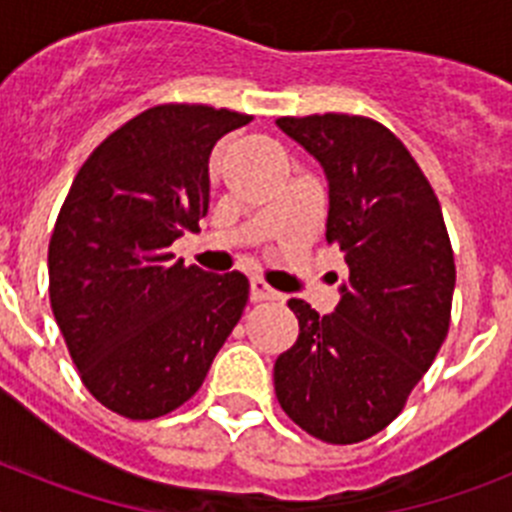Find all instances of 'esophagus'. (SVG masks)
<instances>
[{
  "label": "esophagus",
  "mask_w": 512,
  "mask_h": 512,
  "mask_svg": "<svg viewBox=\"0 0 512 512\" xmlns=\"http://www.w3.org/2000/svg\"><path fill=\"white\" fill-rule=\"evenodd\" d=\"M277 292L269 287L261 277L251 279V300L253 302H264V300H277Z\"/></svg>",
  "instance_id": "obj_1"
}]
</instances>
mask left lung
Segmentation results:
<instances>
[{
    "label": "left lung",
    "instance_id": "obj_1",
    "mask_svg": "<svg viewBox=\"0 0 512 512\" xmlns=\"http://www.w3.org/2000/svg\"><path fill=\"white\" fill-rule=\"evenodd\" d=\"M328 176L325 241L346 253L333 315L289 300L300 336L274 364L284 413L325 443L384 431L449 336L456 266L438 197L402 140L361 115L279 117Z\"/></svg>",
    "mask_w": 512,
    "mask_h": 512
}]
</instances>
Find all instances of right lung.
Returning <instances> with one entry per match:
<instances>
[{
  "instance_id": "obj_1",
  "label": "right lung",
  "mask_w": 512,
  "mask_h": 512,
  "mask_svg": "<svg viewBox=\"0 0 512 512\" xmlns=\"http://www.w3.org/2000/svg\"><path fill=\"white\" fill-rule=\"evenodd\" d=\"M246 112L156 104L99 143L48 243V295L81 382L130 420L182 408L248 302L246 274L174 261L210 207V153Z\"/></svg>"
}]
</instances>
